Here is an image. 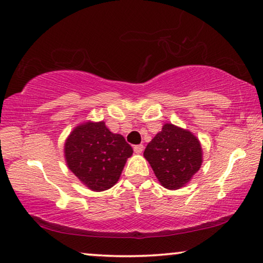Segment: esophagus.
<instances>
[{
  "label": "esophagus",
  "mask_w": 263,
  "mask_h": 263,
  "mask_svg": "<svg viewBox=\"0 0 263 263\" xmlns=\"http://www.w3.org/2000/svg\"><path fill=\"white\" fill-rule=\"evenodd\" d=\"M143 150H144V146H143L142 144L135 145V146H133V151H135L136 154H142Z\"/></svg>",
  "instance_id": "obj_1"
}]
</instances>
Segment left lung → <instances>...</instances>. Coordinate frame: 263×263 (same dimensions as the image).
Masks as SVG:
<instances>
[{
  "label": "left lung",
  "mask_w": 263,
  "mask_h": 263,
  "mask_svg": "<svg viewBox=\"0 0 263 263\" xmlns=\"http://www.w3.org/2000/svg\"><path fill=\"white\" fill-rule=\"evenodd\" d=\"M144 157L166 189H179L190 181L202 164V147L190 131L165 124L147 144Z\"/></svg>",
  "instance_id": "left-lung-1"
}]
</instances>
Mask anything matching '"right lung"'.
<instances>
[{"instance_id":"obj_1","label":"right lung","mask_w":263,"mask_h":263,"mask_svg":"<svg viewBox=\"0 0 263 263\" xmlns=\"http://www.w3.org/2000/svg\"><path fill=\"white\" fill-rule=\"evenodd\" d=\"M132 152L124 137L112 133L104 121L77 126L65 144L70 171L93 191L115 185Z\"/></svg>"}]
</instances>
